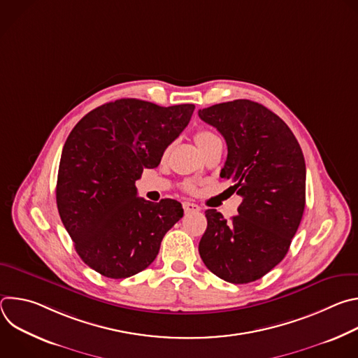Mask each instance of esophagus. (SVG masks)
Segmentation results:
<instances>
[{"label":"esophagus","mask_w":358,"mask_h":358,"mask_svg":"<svg viewBox=\"0 0 358 358\" xmlns=\"http://www.w3.org/2000/svg\"><path fill=\"white\" fill-rule=\"evenodd\" d=\"M182 208L184 211L188 214V213H198L201 211V208L196 206V203H192V202H182Z\"/></svg>","instance_id":"obj_1"}]
</instances>
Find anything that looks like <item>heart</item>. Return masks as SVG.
<instances>
[{"instance_id": "obj_1", "label": "heart", "mask_w": 358, "mask_h": 358, "mask_svg": "<svg viewBox=\"0 0 358 358\" xmlns=\"http://www.w3.org/2000/svg\"><path fill=\"white\" fill-rule=\"evenodd\" d=\"M214 137H217L214 133H211V131H207V130H202V131H198L196 134H195V143H196V145L201 148L203 144H207L210 140H213ZM187 188L189 189V191H194V185L192 184H187Z\"/></svg>"}]
</instances>
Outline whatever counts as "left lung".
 <instances>
[{"label":"left lung","mask_w":358,"mask_h":358,"mask_svg":"<svg viewBox=\"0 0 358 358\" xmlns=\"http://www.w3.org/2000/svg\"><path fill=\"white\" fill-rule=\"evenodd\" d=\"M225 138L221 177L242 196L229 222L207 210L199 241L202 262L229 283H249L272 271L289 250L306 203V164L287 124L257 101L238 99L198 110Z\"/></svg>","instance_id":"8db88e82"}]
</instances>
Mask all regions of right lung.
Wrapping results in <instances>:
<instances>
[{"instance_id": "1", "label": "right lung", "mask_w": 358, "mask_h": 358, "mask_svg": "<svg viewBox=\"0 0 358 358\" xmlns=\"http://www.w3.org/2000/svg\"><path fill=\"white\" fill-rule=\"evenodd\" d=\"M194 109L119 99L89 112L68 136L57 206L80 259L97 273L124 279L144 271L182 218L176 199L155 203L137 196L136 180L160 164Z\"/></svg>"}]
</instances>
